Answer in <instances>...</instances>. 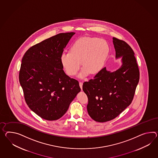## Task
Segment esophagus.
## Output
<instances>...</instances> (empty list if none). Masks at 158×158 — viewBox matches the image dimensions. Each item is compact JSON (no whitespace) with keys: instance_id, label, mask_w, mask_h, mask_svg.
Returning <instances> with one entry per match:
<instances>
[{"instance_id":"esophagus-1","label":"esophagus","mask_w":158,"mask_h":158,"mask_svg":"<svg viewBox=\"0 0 158 158\" xmlns=\"http://www.w3.org/2000/svg\"><path fill=\"white\" fill-rule=\"evenodd\" d=\"M82 85H83V82L82 81H80L79 82V86H80L81 89H82Z\"/></svg>"}]
</instances>
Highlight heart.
<instances>
[{"mask_svg": "<svg viewBox=\"0 0 158 158\" xmlns=\"http://www.w3.org/2000/svg\"><path fill=\"white\" fill-rule=\"evenodd\" d=\"M109 51V46L104 39L81 38L73 43L70 52L61 54L60 62L67 73L73 76L78 72L81 62L83 67L79 77H84L89 73L95 74L102 69Z\"/></svg>", "mask_w": 158, "mask_h": 158, "instance_id": "obj_1", "label": "heart"}]
</instances>
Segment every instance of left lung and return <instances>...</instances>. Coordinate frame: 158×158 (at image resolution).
Wrapping results in <instances>:
<instances>
[{
	"instance_id": "left-lung-1",
	"label": "left lung",
	"mask_w": 158,
	"mask_h": 158,
	"mask_svg": "<svg viewBox=\"0 0 158 158\" xmlns=\"http://www.w3.org/2000/svg\"><path fill=\"white\" fill-rule=\"evenodd\" d=\"M112 39L116 59L122 58L119 69L111 72L104 67L83 84L89 115L100 123L114 119L130 106L139 81L138 65L131 47L123 40Z\"/></svg>"
}]
</instances>
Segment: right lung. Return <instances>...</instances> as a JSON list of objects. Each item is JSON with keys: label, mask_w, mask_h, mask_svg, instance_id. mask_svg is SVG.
Returning <instances> with one entry per match:
<instances>
[{"label": "right lung", "mask_w": 158, "mask_h": 158, "mask_svg": "<svg viewBox=\"0 0 158 158\" xmlns=\"http://www.w3.org/2000/svg\"><path fill=\"white\" fill-rule=\"evenodd\" d=\"M75 33H60L31 47L24 55L20 84L28 106L44 119L65 114L81 91L78 81L65 74L60 62L64 48Z\"/></svg>", "instance_id": "obj_1"}]
</instances>
